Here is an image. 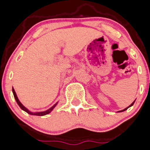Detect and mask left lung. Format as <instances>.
I'll use <instances>...</instances> for the list:
<instances>
[{
	"instance_id": "obj_1",
	"label": "left lung",
	"mask_w": 150,
	"mask_h": 150,
	"mask_svg": "<svg viewBox=\"0 0 150 150\" xmlns=\"http://www.w3.org/2000/svg\"><path fill=\"white\" fill-rule=\"evenodd\" d=\"M134 102H135V100H134V102H133V103H132V104H131V105H129V107H127V108H124V110H121V111H118V112H122V111H126V110H127V108H129V107L132 106V105H134Z\"/></svg>"
}]
</instances>
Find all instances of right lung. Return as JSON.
Segmentation results:
<instances>
[{
    "label": "right lung",
    "mask_w": 150,
    "mask_h": 150,
    "mask_svg": "<svg viewBox=\"0 0 150 150\" xmlns=\"http://www.w3.org/2000/svg\"><path fill=\"white\" fill-rule=\"evenodd\" d=\"M12 91H13V96H14V98L16 99V100L17 103H18V105H19V107H20V108H21L22 110H23V111H26V113H29V114H30V115H34V116H45V115H47V114H48V113H50V112H51V111H52V110H53V108H54V107L56 106V105H57V103H55L54 105H53L52 107H51V108H50V109H48V110H47V111H42V112H35V113H34V112H31V111H29V110H28L27 108H26V107H24V106H23V105H22V103H21V102L19 101V100H18V97H17V96H16V93L15 91H14L13 88H12Z\"/></svg>",
    "instance_id": "obj_1"
}]
</instances>
